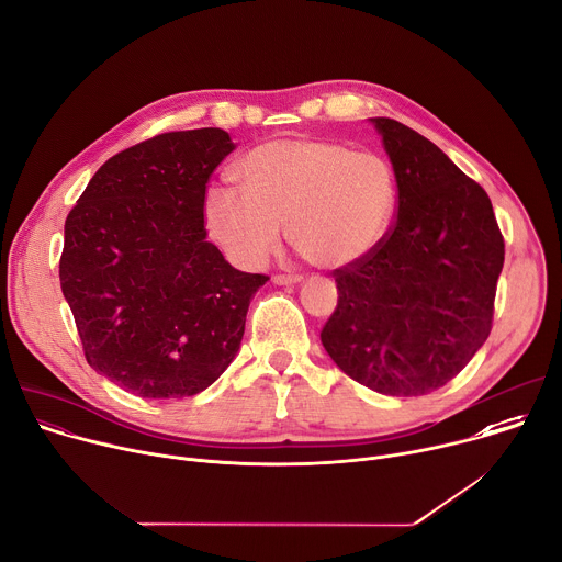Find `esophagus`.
<instances>
[{
  "mask_svg": "<svg viewBox=\"0 0 562 562\" xmlns=\"http://www.w3.org/2000/svg\"><path fill=\"white\" fill-rule=\"evenodd\" d=\"M272 281H274L277 285H292V283H299L301 277H299V274H274Z\"/></svg>",
  "mask_w": 562,
  "mask_h": 562,
  "instance_id": "1",
  "label": "esophagus"
}]
</instances>
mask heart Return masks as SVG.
Wrapping results in <instances>:
<instances>
[{
	"label": "heart",
	"mask_w": 562,
	"mask_h": 562,
	"mask_svg": "<svg viewBox=\"0 0 562 562\" xmlns=\"http://www.w3.org/2000/svg\"><path fill=\"white\" fill-rule=\"evenodd\" d=\"M245 190L214 184L205 223L227 257L261 266L279 245L281 223L296 252L339 270L366 259L389 234L400 207L395 167L380 154L324 138H281L238 165Z\"/></svg>",
	"instance_id": "1"
}]
</instances>
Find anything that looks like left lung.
Instances as JSON below:
<instances>
[{"label":"left lung","instance_id":"8db88e82","mask_svg":"<svg viewBox=\"0 0 562 562\" xmlns=\"http://www.w3.org/2000/svg\"><path fill=\"white\" fill-rule=\"evenodd\" d=\"M400 180L397 216L372 252L333 272L322 344L355 382L393 397L442 389L493 326L505 238L482 187L422 134L370 117Z\"/></svg>","mask_w":562,"mask_h":562}]
</instances>
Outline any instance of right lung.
Masks as SVG:
<instances>
[{"mask_svg": "<svg viewBox=\"0 0 562 562\" xmlns=\"http://www.w3.org/2000/svg\"><path fill=\"white\" fill-rule=\"evenodd\" d=\"M223 130L169 132L109 158L69 212L59 283L85 357L147 400L192 397L232 363L270 277L234 270L205 229Z\"/></svg>", "mask_w": 562, "mask_h": 562, "instance_id": "right-lung-1", "label": "right lung"}]
</instances>
